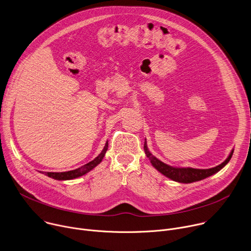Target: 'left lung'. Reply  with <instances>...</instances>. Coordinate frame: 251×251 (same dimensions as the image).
<instances>
[{
  "label": "left lung",
  "mask_w": 251,
  "mask_h": 251,
  "mask_svg": "<svg viewBox=\"0 0 251 251\" xmlns=\"http://www.w3.org/2000/svg\"><path fill=\"white\" fill-rule=\"evenodd\" d=\"M144 151H145L146 156L149 158L151 164L153 165V167L156 170H158L161 174H163L164 176L171 178V180H173L175 182H178V183H184V184L198 182V181L203 180V178H205L213 174L218 173L229 162V160L231 159L232 154H233V150H232L225 162H223L221 165L214 167V168L194 169V168H175V167H172V166H169V165L163 163L162 161H160L159 159H157L155 156H153L150 153V151L148 150V147H147L146 141L144 143Z\"/></svg>",
  "instance_id": "8db88e82"
}]
</instances>
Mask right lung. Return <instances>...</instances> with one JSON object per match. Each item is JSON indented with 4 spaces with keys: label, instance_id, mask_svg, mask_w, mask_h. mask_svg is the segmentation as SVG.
Masks as SVG:
<instances>
[{
    "label": "right lung",
    "instance_id": "1",
    "mask_svg": "<svg viewBox=\"0 0 251 251\" xmlns=\"http://www.w3.org/2000/svg\"><path fill=\"white\" fill-rule=\"evenodd\" d=\"M108 149V142H106V144L103 148V150L101 151V153L91 162L83 165L82 167L73 170V171H68V172H62V173H51V172H47L45 173L46 176L54 178V180H58V181H66V180H73V178L81 176L85 174H87L88 172H90L93 168H95L98 164L101 163L103 157L105 156V153ZM44 174V173H43Z\"/></svg>",
    "mask_w": 251,
    "mask_h": 251
}]
</instances>
